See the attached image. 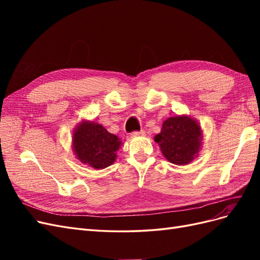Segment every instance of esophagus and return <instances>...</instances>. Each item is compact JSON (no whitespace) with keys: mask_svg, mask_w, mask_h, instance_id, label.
<instances>
[{"mask_svg":"<svg viewBox=\"0 0 260 260\" xmlns=\"http://www.w3.org/2000/svg\"><path fill=\"white\" fill-rule=\"evenodd\" d=\"M131 135L133 137H138V136H145V131L144 130H140V131H133Z\"/></svg>","mask_w":260,"mask_h":260,"instance_id":"esophagus-1","label":"esophagus"}]
</instances>
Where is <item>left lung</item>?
<instances>
[{
  "label": "left lung",
  "mask_w": 260,
  "mask_h": 260,
  "mask_svg": "<svg viewBox=\"0 0 260 260\" xmlns=\"http://www.w3.org/2000/svg\"><path fill=\"white\" fill-rule=\"evenodd\" d=\"M155 142L166 158L176 165L191 162L201 148L202 131L199 123L186 116L170 117L164 121Z\"/></svg>",
  "instance_id": "1"
}]
</instances>
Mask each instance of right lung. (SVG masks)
Masks as SVG:
<instances>
[{
  "label": "right lung",
  "mask_w": 260,
  "mask_h": 260,
  "mask_svg": "<svg viewBox=\"0 0 260 260\" xmlns=\"http://www.w3.org/2000/svg\"><path fill=\"white\" fill-rule=\"evenodd\" d=\"M121 142L103 125L83 121L74 132V151L77 158L95 169H103L115 161Z\"/></svg>",
  "instance_id": "add662e5"
}]
</instances>
